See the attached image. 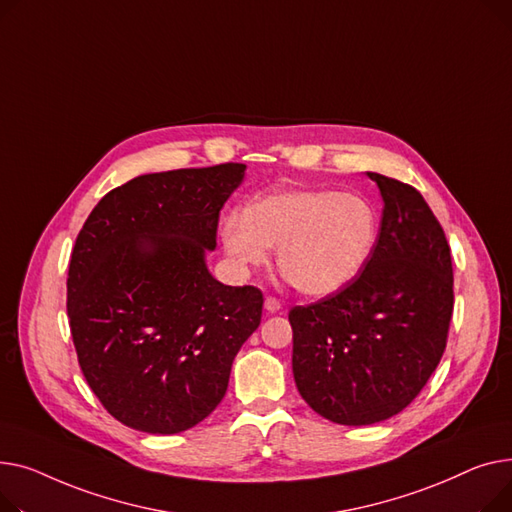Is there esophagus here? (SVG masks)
<instances>
[{
  "instance_id": "34e87169",
  "label": "esophagus",
  "mask_w": 512,
  "mask_h": 512,
  "mask_svg": "<svg viewBox=\"0 0 512 512\" xmlns=\"http://www.w3.org/2000/svg\"><path fill=\"white\" fill-rule=\"evenodd\" d=\"M264 308H266V312L275 314V312H279L283 306H281V302H279L277 297H266V299H264Z\"/></svg>"
}]
</instances>
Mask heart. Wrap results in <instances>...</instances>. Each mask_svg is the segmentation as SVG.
Instances as JSON below:
<instances>
[{
    "instance_id": "obj_1",
    "label": "heart",
    "mask_w": 512,
    "mask_h": 512,
    "mask_svg": "<svg viewBox=\"0 0 512 512\" xmlns=\"http://www.w3.org/2000/svg\"><path fill=\"white\" fill-rule=\"evenodd\" d=\"M221 237L235 268L260 266L270 248H279V268L293 285L310 297H326L347 287L368 264L378 239V213L357 192L291 190L231 210Z\"/></svg>"
}]
</instances>
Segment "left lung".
<instances>
[{
    "instance_id": "8db88e82",
    "label": "left lung",
    "mask_w": 512,
    "mask_h": 512,
    "mask_svg": "<svg viewBox=\"0 0 512 512\" xmlns=\"http://www.w3.org/2000/svg\"><path fill=\"white\" fill-rule=\"evenodd\" d=\"M384 200L368 264L347 287L289 312L302 399L343 426L403 411L440 364L453 318L444 231L413 186L368 171Z\"/></svg>"
}]
</instances>
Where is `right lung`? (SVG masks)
I'll list each match as a JSON object with an SVG mask.
<instances>
[{
	"mask_svg": "<svg viewBox=\"0 0 512 512\" xmlns=\"http://www.w3.org/2000/svg\"><path fill=\"white\" fill-rule=\"evenodd\" d=\"M246 165L130 179L82 225L68 270L80 370L128 428L177 434L215 411L231 364L262 318V291L208 273L219 213Z\"/></svg>",
	"mask_w": 512,
	"mask_h": 512,
	"instance_id": "add662e5",
	"label": "right lung"
}]
</instances>
